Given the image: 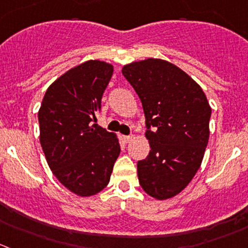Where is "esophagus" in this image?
<instances>
[{
	"label": "esophagus",
	"mask_w": 248,
	"mask_h": 248,
	"mask_svg": "<svg viewBox=\"0 0 248 248\" xmlns=\"http://www.w3.org/2000/svg\"><path fill=\"white\" fill-rule=\"evenodd\" d=\"M133 139H134V136H131V135H124V136H123V140H124V142H126V143L130 142Z\"/></svg>",
	"instance_id": "obj_1"
}]
</instances>
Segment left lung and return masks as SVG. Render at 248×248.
<instances>
[{"label":"left lung","instance_id":"left-lung-1","mask_svg":"<svg viewBox=\"0 0 248 248\" xmlns=\"http://www.w3.org/2000/svg\"><path fill=\"white\" fill-rule=\"evenodd\" d=\"M122 73L142 103L150 141V153L138 162L139 183L150 196L170 199L201 166L209 138V103L201 86L167 61L134 62Z\"/></svg>","mask_w":248,"mask_h":248}]
</instances>
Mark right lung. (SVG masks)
Returning <instances> with one entry per match:
<instances>
[{"mask_svg":"<svg viewBox=\"0 0 248 248\" xmlns=\"http://www.w3.org/2000/svg\"><path fill=\"white\" fill-rule=\"evenodd\" d=\"M113 65L87 61L47 89L39 110L40 142L56 178L79 196L109 183L120 153L117 136L96 124Z\"/></svg>","mask_w":248,"mask_h":248,"instance_id":"right-lung-1","label":"right lung"}]
</instances>
